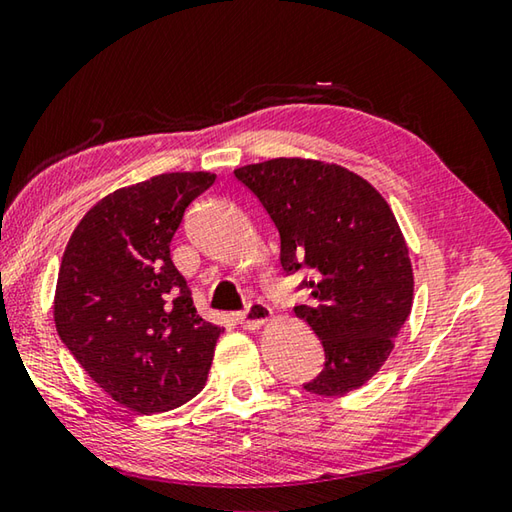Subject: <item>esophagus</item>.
I'll return each instance as SVG.
<instances>
[{"mask_svg":"<svg viewBox=\"0 0 512 512\" xmlns=\"http://www.w3.org/2000/svg\"><path fill=\"white\" fill-rule=\"evenodd\" d=\"M273 318L271 306L264 302H250L244 311L237 313L239 324H244L246 329H257Z\"/></svg>","mask_w":512,"mask_h":512,"instance_id":"34e87169","label":"esophagus"}]
</instances>
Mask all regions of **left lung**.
Segmentation results:
<instances>
[{"label": "left lung", "mask_w": 512, "mask_h": 512, "mask_svg": "<svg viewBox=\"0 0 512 512\" xmlns=\"http://www.w3.org/2000/svg\"><path fill=\"white\" fill-rule=\"evenodd\" d=\"M280 232L286 275L311 271L293 306L320 338L324 369L304 389L345 396L383 367L412 311L414 275L403 232L374 185L345 167L271 159L235 170Z\"/></svg>", "instance_id": "left-lung-1"}]
</instances>
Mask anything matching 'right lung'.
Here are the masks:
<instances>
[{"instance_id": "1", "label": "right lung", "mask_w": 512, "mask_h": 512, "mask_svg": "<svg viewBox=\"0 0 512 512\" xmlns=\"http://www.w3.org/2000/svg\"><path fill=\"white\" fill-rule=\"evenodd\" d=\"M210 172L116 190L73 230L55 286V329L80 367L138 414L174 410L206 385L221 327L201 318L170 241Z\"/></svg>"}]
</instances>
